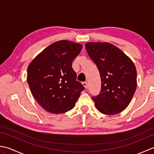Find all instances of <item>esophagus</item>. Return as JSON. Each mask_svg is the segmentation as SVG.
Here are the masks:
<instances>
[{
    "mask_svg": "<svg viewBox=\"0 0 154 154\" xmlns=\"http://www.w3.org/2000/svg\"><path fill=\"white\" fill-rule=\"evenodd\" d=\"M83 85L84 86V87L85 88V89H87L88 88V84H87V83L86 82V81H85V82H83Z\"/></svg>",
    "mask_w": 154,
    "mask_h": 154,
    "instance_id": "1",
    "label": "esophagus"
}]
</instances>
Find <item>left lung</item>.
Instances as JSON below:
<instances>
[{
    "label": "left lung",
    "mask_w": 154,
    "mask_h": 154,
    "mask_svg": "<svg viewBox=\"0 0 154 154\" xmlns=\"http://www.w3.org/2000/svg\"><path fill=\"white\" fill-rule=\"evenodd\" d=\"M88 55L97 65L101 78L100 94L92 99L104 114L120 113L128 106L137 87L136 69L131 59L108 42H88Z\"/></svg>",
    "instance_id": "obj_1"
}]
</instances>
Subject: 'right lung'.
<instances>
[{
    "mask_svg": "<svg viewBox=\"0 0 154 154\" xmlns=\"http://www.w3.org/2000/svg\"><path fill=\"white\" fill-rule=\"evenodd\" d=\"M83 46L69 40L51 44L39 54L27 69V81L38 103L52 114L71 110L84 87L72 68Z\"/></svg>",
    "mask_w": 154,
    "mask_h": 154,
    "instance_id": "right-lung-1",
    "label": "right lung"
}]
</instances>
